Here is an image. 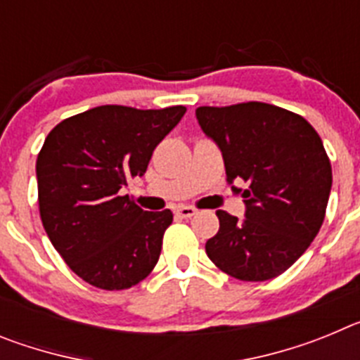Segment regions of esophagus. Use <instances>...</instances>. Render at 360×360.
<instances>
[{"instance_id":"1","label":"esophagus","mask_w":360,"mask_h":360,"mask_svg":"<svg viewBox=\"0 0 360 360\" xmlns=\"http://www.w3.org/2000/svg\"><path fill=\"white\" fill-rule=\"evenodd\" d=\"M174 212H176V216H180V218H193L198 211H196L195 207H189V205H182V207H178Z\"/></svg>"}]
</instances>
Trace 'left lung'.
Here are the masks:
<instances>
[{
    "instance_id": "left-lung-1",
    "label": "left lung",
    "mask_w": 360,
    "mask_h": 360,
    "mask_svg": "<svg viewBox=\"0 0 360 360\" xmlns=\"http://www.w3.org/2000/svg\"><path fill=\"white\" fill-rule=\"evenodd\" d=\"M200 128L221 151L227 182H245V218L216 211L209 259L241 281L278 278L323 225L332 165L323 141L297 113L265 103L200 106Z\"/></svg>"
}]
</instances>
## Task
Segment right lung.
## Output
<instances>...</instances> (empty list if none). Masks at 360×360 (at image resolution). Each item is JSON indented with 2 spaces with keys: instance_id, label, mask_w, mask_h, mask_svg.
I'll list each match as a JSON object with an SVG mask.
<instances>
[{
  "instance_id": "right-lung-1",
  "label": "right lung",
  "mask_w": 360,
  "mask_h": 360,
  "mask_svg": "<svg viewBox=\"0 0 360 360\" xmlns=\"http://www.w3.org/2000/svg\"><path fill=\"white\" fill-rule=\"evenodd\" d=\"M184 106H97L59 122L37 155L43 227L66 265L103 290H124L149 276L173 212L141 209L122 189L142 176Z\"/></svg>"
}]
</instances>
